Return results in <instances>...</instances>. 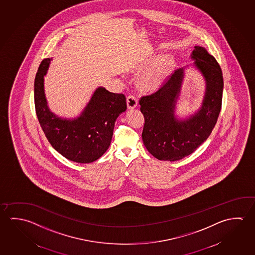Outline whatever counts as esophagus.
I'll use <instances>...</instances> for the list:
<instances>
[{
  "label": "esophagus",
  "mask_w": 255,
  "mask_h": 255,
  "mask_svg": "<svg viewBox=\"0 0 255 255\" xmlns=\"http://www.w3.org/2000/svg\"><path fill=\"white\" fill-rule=\"evenodd\" d=\"M127 108L128 109H133L137 107V105H138V101H137V99L135 98V97L132 96V95H129V96L127 97Z\"/></svg>",
  "instance_id": "34e87169"
}]
</instances>
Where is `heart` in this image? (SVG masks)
Instances as JSON below:
<instances>
[{"label": "heart", "mask_w": 255, "mask_h": 255, "mask_svg": "<svg viewBox=\"0 0 255 255\" xmlns=\"http://www.w3.org/2000/svg\"><path fill=\"white\" fill-rule=\"evenodd\" d=\"M171 67V61L164 60L159 67L154 68L151 71L147 72L146 75L142 77L141 85L146 90L153 91L163 84L164 79L167 77L169 70Z\"/></svg>", "instance_id": "obj_1"}]
</instances>
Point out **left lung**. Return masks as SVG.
<instances>
[{
  "label": "left lung",
  "instance_id": "8db88e82",
  "mask_svg": "<svg viewBox=\"0 0 255 255\" xmlns=\"http://www.w3.org/2000/svg\"><path fill=\"white\" fill-rule=\"evenodd\" d=\"M191 59L206 85L202 107L196 113L183 120L174 114L184 67L176 70L158 91L139 100L145 118L142 140L148 152L161 161L174 162L192 154L210 136L221 112L223 76L220 65L204 47L195 46Z\"/></svg>",
  "mask_w": 255,
  "mask_h": 255
}]
</instances>
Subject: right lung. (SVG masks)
<instances>
[{"instance_id": "obj_1", "label": "right lung", "mask_w": 255, "mask_h": 255, "mask_svg": "<svg viewBox=\"0 0 255 255\" xmlns=\"http://www.w3.org/2000/svg\"><path fill=\"white\" fill-rule=\"evenodd\" d=\"M50 60H42L34 79L39 123L50 145L64 157L75 163H92L110 146L116 120L127 109L126 96L99 87L79 117L61 118L50 111L44 93V75Z\"/></svg>"}]
</instances>
